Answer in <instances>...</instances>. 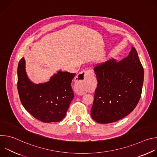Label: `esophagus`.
I'll return each instance as SVG.
<instances>
[{
  "instance_id": "esophagus-1",
  "label": "esophagus",
  "mask_w": 157,
  "mask_h": 157,
  "mask_svg": "<svg viewBox=\"0 0 157 157\" xmlns=\"http://www.w3.org/2000/svg\"><path fill=\"white\" fill-rule=\"evenodd\" d=\"M93 73L90 70L81 71L76 78L75 87L76 92L79 95H83L86 93V82L88 76Z\"/></svg>"
}]
</instances>
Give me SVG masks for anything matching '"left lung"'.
I'll use <instances>...</instances> for the list:
<instances>
[{
  "instance_id": "8db88e82",
  "label": "left lung",
  "mask_w": 157,
  "mask_h": 157,
  "mask_svg": "<svg viewBox=\"0 0 157 157\" xmlns=\"http://www.w3.org/2000/svg\"><path fill=\"white\" fill-rule=\"evenodd\" d=\"M98 85L91 110L97 122L108 124L129 114L137 106L142 94L144 78L143 66L135 48L128 56L115 59L94 68Z\"/></svg>"
}]
</instances>
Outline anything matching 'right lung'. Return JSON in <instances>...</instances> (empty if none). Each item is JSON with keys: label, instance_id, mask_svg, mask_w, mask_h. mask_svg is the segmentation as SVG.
Returning a JSON list of instances; mask_svg holds the SVG:
<instances>
[{"label": "right lung", "instance_id": "right-lung-1", "mask_svg": "<svg viewBox=\"0 0 157 157\" xmlns=\"http://www.w3.org/2000/svg\"><path fill=\"white\" fill-rule=\"evenodd\" d=\"M17 75L20 101L32 116L45 123L59 122L65 117L74 98L71 84L76 73L59 71L48 82L35 84L27 78L23 57L19 61Z\"/></svg>", "mask_w": 157, "mask_h": 157}]
</instances>
